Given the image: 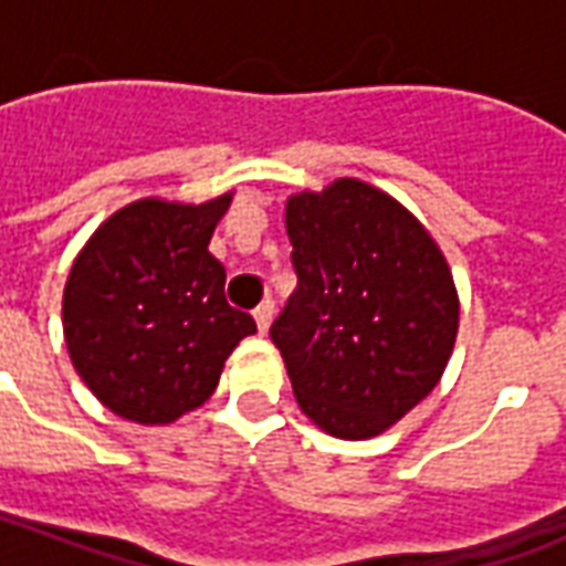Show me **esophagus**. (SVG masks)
I'll return each instance as SVG.
<instances>
[{"instance_id":"1","label":"esophagus","mask_w":566,"mask_h":566,"mask_svg":"<svg viewBox=\"0 0 566 566\" xmlns=\"http://www.w3.org/2000/svg\"><path fill=\"white\" fill-rule=\"evenodd\" d=\"M272 315H275V303L272 300H263L258 308H254V321H258V331L266 333L272 324Z\"/></svg>"}]
</instances>
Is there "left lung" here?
<instances>
[{
    "label": "left lung",
    "instance_id": "left-lung-1",
    "mask_svg": "<svg viewBox=\"0 0 566 566\" xmlns=\"http://www.w3.org/2000/svg\"><path fill=\"white\" fill-rule=\"evenodd\" d=\"M296 291L270 336L300 409L339 439H367L437 388L458 336L449 263L388 193L339 178L287 199Z\"/></svg>",
    "mask_w": 566,
    "mask_h": 566
}]
</instances>
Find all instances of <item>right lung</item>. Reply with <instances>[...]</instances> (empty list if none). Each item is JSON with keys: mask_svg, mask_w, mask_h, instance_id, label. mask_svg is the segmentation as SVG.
Listing matches in <instances>:
<instances>
[{"mask_svg": "<svg viewBox=\"0 0 566 566\" xmlns=\"http://www.w3.org/2000/svg\"><path fill=\"white\" fill-rule=\"evenodd\" d=\"M230 193L181 206L139 199L91 235L69 272V357L99 403L136 424H169L211 397L223 360L258 333L227 303L209 251Z\"/></svg>", "mask_w": 566, "mask_h": 566, "instance_id": "1", "label": "right lung"}]
</instances>
